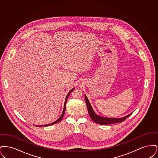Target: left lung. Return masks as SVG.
Segmentation results:
<instances>
[{
    "label": "left lung",
    "mask_w": 158,
    "mask_h": 158,
    "mask_svg": "<svg viewBox=\"0 0 158 158\" xmlns=\"http://www.w3.org/2000/svg\"><path fill=\"white\" fill-rule=\"evenodd\" d=\"M85 99L86 104L87 106L88 111V113L89 114L90 118L93 121H94L95 123L99 124L106 125V124H112L121 123L123 121L125 120L126 119H127L128 117L129 116H130L131 115V114L133 113H130L128 115H127L126 116L121 117V118H108V117H101L95 113V111H94L92 106L90 105V102L86 95H85Z\"/></svg>",
    "instance_id": "obj_1"
}]
</instances>
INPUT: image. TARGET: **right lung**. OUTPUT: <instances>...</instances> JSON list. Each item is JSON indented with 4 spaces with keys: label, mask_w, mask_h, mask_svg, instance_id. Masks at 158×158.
<instances>
[{
    "label": "right lung",
    "mask_w": 158,
    "mask_h": 158,
    "mask_svg": "<svg viewBox=\"0 0 158 158\" xmlns=\"http://www.w3.org/2000/svg\"><path fill=\"white\" fill-rule=\"evenodd\" d=\"M75 89V88H73V89H72L71 90L69 91V92L68 93V95H67V96H66V99H65V101H64V108H63V113L61 114V116H60V117L56 121H54L53 123H50V124H45V125H41V126H37V127H43V126H44V127H47V126H52V125H53V124H56V123H58L59 121L61 120V119L63 118V116H64V113H65V111H66V102H67V100H68V97H69V95L70 94V93L72 92V91L73 90H74Z\"/></svg>",
    "instance_id": "obj_1"
}]
</instances>
